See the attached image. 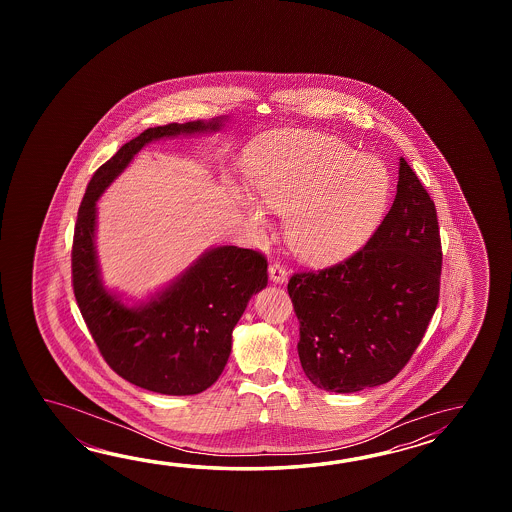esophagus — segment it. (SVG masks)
Returning <instances> with one entry per match:
<instances>
[{
    "label": "esophagus",
    "mask_w": 512,
    "mask_h": 512,
    "mask_svg": "<svg viewBox=\"0 0 512 512\" xmlns=\"http://www.w3.org/2000/svg\"><path fill=\"white\" fill-rule=\"evenodd\" d=\"M269 276H271V280L274 283H285L287 282V269L283 267L282 263H278V261H274L269 265Z\"/></svg>",
    "instance_id": "34e87169"
}]
</instances>
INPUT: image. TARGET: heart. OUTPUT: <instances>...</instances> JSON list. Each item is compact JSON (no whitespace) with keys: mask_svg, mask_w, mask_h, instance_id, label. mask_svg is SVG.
Returning a JSON list of instances; mask_svg holds the SVG:
<instances>
[{"mask_svg":"<svg viewBox=\"0 0 512 512\" xmlns=\"http://www.w3.org/2000/svg\"><path fill=\"white\" fill-rule=\"evenodd\" d=\"M247 177L265 207L285 214V236L298 256L329 263L355 251L381 219L390 194L377 159L316 131L274 133L254 144ZM254 229L269 221L256 197L238 196Z\"/></svg>","mask_w":512,"mask_h":512,"instance_id":"b5f03b06","label":"heart"}]
</instances>
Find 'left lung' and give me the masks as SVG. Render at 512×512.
<instances>
[{
	"mask_svg": "<svg viewBox=\"0 0 512 512\" xmlns=\"http://www.w3.org/2000/svg\"><path fill=\"white\" fill-rule=\"evenodd\" d=\"M441 265L434 201L401 159L397 196L368 243L322 271L294 272L287 283L307 379L335 393L392 381L434 316Z\"/></svg>",
	"mask_w": 512,
	"mask_h": 512,
	"instance_id": "1",
	"label": "left lung"
}]
</instances>
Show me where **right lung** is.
<instances>
[{"instance_id": "right-lung-1", "label": "right lung", "mask_w": 512, "mask_h": 512, "mask_svg": "<svg viewBox=\"0 0 512 512\" xmlns=\"http://www.w3.org/2000/svg\"><path fill=\"white\" fill-rule=\"evenodd\" d=\"M221 120L172 122L142 131L93 174L78 208L71 251L78 309L109 368L150 392L196 395L218 381L229 360L232 329L252 294L267 285V258L234 245L212 249L157 298L126 307L100 282L97 199L144 144L181 133L218 131Z\"/></svg>"}]
</instances>
